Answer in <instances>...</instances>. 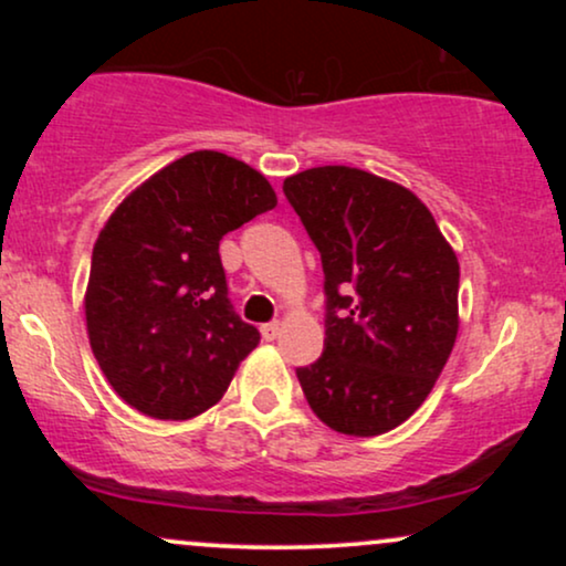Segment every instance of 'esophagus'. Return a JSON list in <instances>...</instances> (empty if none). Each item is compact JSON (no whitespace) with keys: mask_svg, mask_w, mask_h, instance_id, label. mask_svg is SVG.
Masks as SVG:
<instances>
[{"mask_svg":"<svg viewBox=\"0 0 566 566\" xmlns=\"http://www.w3.org/2000/svg\"><path fill=\"white\" fill-rule=\"evenodd\" d=\"M279 333H282V324L279 322H269L261 327V335L265 337V340H276Z\"/></svg>","mask_w":566,"mask_h":566,"instance_id":"34e87169","label":"esophagus"}]
</instances>
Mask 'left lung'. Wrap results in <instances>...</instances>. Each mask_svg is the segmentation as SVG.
Segmentation results:
<instances>
[{"label":"left lung","instance_id":"left-lung-1","mask_svg":"<svg viewBox=\"0 0 566 566\" xmlns=\"http://www.w3.org/2000/svg\"><path fill=\"white\" fill-rule=\"evenodd\" d=\"M322 255L324 350L297 380L322 423L348 437L401 426L431 394L458 337L460 265L405 186L327 165L284 180Z\"/></svg>","mask_w":566,"mask_h":566}]
</instances>
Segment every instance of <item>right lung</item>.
<instances>
[{"instance_id": "add662e5", "label": "right lung", "mask_w": 566, "mask_h": 566, "mask_svg": "<svg viewBox=\"0 0 566 566\" xmlns=\"http://www.w3.org/2000/svg\"><path fill=\"white\" fill-rule=\"evenodd\" d=\"M274 207L269 180L220 151L175 159L116 207L93 247L84 316L129 407L186 420L226 394L261 333L233 311L218 247Z\"/></svg>"}]
</instances>
